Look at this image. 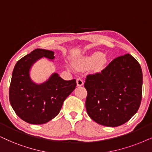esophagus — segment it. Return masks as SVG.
Instances as JSON below:
<instances>
[{
    "label": "esophagus",
    "mask_w": 152,
    "mask_h": 152,
    "mask_svg": "<svg viewBox=\"0 0 152 152\" xmlns=\"http://www.w3.org/2000/svg\"><path fill=\"white\" fill-rule=\"evenodd\" d=\"M76 84H77V86H83V80L81 78H78L76 80Z\"/></svg>",
    "instance_id": "esophagus-1"
}]
</instances>
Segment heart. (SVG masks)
Instances as JSON below:
<instances>
[{
  "instance_id": "obj_1",
  "label": "heart",
  "mask_w": 152,
  "mask_h": 152,
  "mask_svg": "<svg viewBox=\"0 0 152 152\" xmlns=\"http://www.w3.org/2000/svg\"><path fill=\"white\" fill-rule=\"evenodd\" d=\"M107 58L106 55H103L99 51H96L90 55L80 59L74 63V66L77 69H81L83 67H88L95 64V68L97 69L102 68L104 65L106 64Z\"/></svg>"
}]
</instances>
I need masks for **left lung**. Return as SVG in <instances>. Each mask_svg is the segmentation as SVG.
Masks as SVG:
<instances>
[{
	"label": "left lung",
	"instance_id": "8db88e82",
	"mask_svg": "<svg viewBox=\"0 0 152 152\" xmlns=\"http://www.w3.org/2000/svg\"><path fill=\"white\" fill-rule=\"evenodd\" d=\"M86 107L94 121L117 127L132 118L139 109L142 93V72L130 54L111 61L100 73L88 75Z\"/></svg>",
	"mask_w": 152,
	"mask_h": 152
}]
</instances>
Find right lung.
I'll return each mask as SVG.
<instances>
[{
  "mask_svg": "<svg viewBox=\"0 0 152 152\" xmlns=\"http://www.w3.org/2000/svg\"><path fill=\"white\" fill-rule=\"evenodd\" d=\"M53 61L54 52L36 49L20 59L15 64L10 86V102L16 114L30 124H46L57 116L63 102L74 91L76 79L65 80L53 73L42 83L31 79L30 71L40 59Z\"/></svg>",
  "mask_w": 152,
  "mask_h": 152,
  "instance_id": "add662e5",
  "label": "right lung"
}]
</instances>
